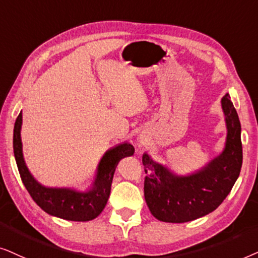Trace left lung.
<instances>
[{
	"label": "left lung",
	"mask_w": 258,
	"mask_h": 258,
	"mask_svg": "<svg viewBox=\"0 0 258 258\" xmlns=\"http://www.w3.org/2000/svg\"><path fill=\"white\" fill-rule=\"evenodd\" d=\"M222 108L228 130L225 147L197 172L176 176L143 154L144 195L151 214L159 221L185 223L203 217L216 210L231 191L243 160L241 122L229 94L222 98Z\"/></svg>",
	"instance_id": "left-lung-1"
}]
</instances>
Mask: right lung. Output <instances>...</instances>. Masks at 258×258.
<instances>
[{
    "label": "right lung",
    "mask_w": 258,
    "mask_h": 258,
    "mask_svg": "<svg viewBox=\"0 0 258 258\" xmlns=\"http://www.w3.org/2000/svg\"><path fill=\"white\" fill-rule=\"evenodd\" d=\"M22 113L20 112L14 126V156L22 183L34 202L44 212L67 221L87 222L98 217L107 203L116 165L122 158L132 156L135 147L123 143L108 150L98 165L97 177L91 190L79 192L67 187H46L41 185L26 166L21 143Z\"/></svg>",
    "instance_id": "right-lung-1"
}]
</instances>
